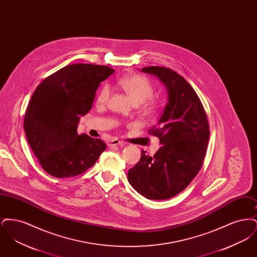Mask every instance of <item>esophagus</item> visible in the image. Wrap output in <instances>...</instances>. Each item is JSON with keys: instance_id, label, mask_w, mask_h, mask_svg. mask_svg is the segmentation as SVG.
I'll list each match as a JSON object with an SVG mask.
<instances>
[{"instance_id": "1", "label": "esophagus", "mask_w": 257, "mask_h": 257, "mask_svg": "<svg viewBox=\"0 0 257 257\" xmlns=\"http://www.w3.org/2000/svg\"><path fill=\"white\" fill-rule=\"evenodd\" d=\"M107 145L109 147H114V146H118V145L121 146V145H123V142L119 141L118 139H110L107 142Z\"/></svg>"}]
</instances>
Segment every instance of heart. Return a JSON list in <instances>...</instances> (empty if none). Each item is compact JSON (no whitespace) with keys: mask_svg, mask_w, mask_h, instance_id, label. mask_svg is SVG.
Wrapping results in <instances>:
<instances>
[{"mask_svg":"<svg viewBox=\"0 0 257 257\" xmlns=\"http://www.w3.org/2000/svg\"><path fill=\"white\" fill-rule=\"evenodd\" d=\"M117 85L136 104H142L143 109L148 114L155 112L158 109V102L152 98L154 94V86L147 76L141 74L126 76L118 80ZM110 95V86L103 85L98 90L96 96L98 104H106Z\"/></svg>","mask_w":257,"mask_h":257,"instance_id":"1","label":"heart"}]
</instances>
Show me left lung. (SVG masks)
Masks as SVG:
<instances>
[{
    "instance_id": "left-lung-1",
    "label": "left lung",
    "mask_w": 257,
    "mask_h": 257,
    "mask_svg": "<svg viewBox=\"0 0 257 257\" xmlns=\"http://www.w3.org/2000/svg\"><path fill=\"white\" fill-rule=\"evenodd\" d=\"M142 71L154 74L166 85L169 102L157 125L148 133L159 138V150L141 160L128 171V181L148 199H168L187 188L202 167L209 141V122L195 89L171 68L148 66Z\"/></svg>"
}]
</instances>
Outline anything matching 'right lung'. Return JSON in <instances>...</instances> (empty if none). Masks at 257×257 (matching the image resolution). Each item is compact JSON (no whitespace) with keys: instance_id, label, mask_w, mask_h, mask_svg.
<instances>
[{"instance_id":"1","label":"right lung","mask_w":257,"mask_h":257,"mask_svg":"<svg viewBox=\"0 0 257 257\" xmlns=\"http://www.w3.org/2000/svg\"><path fill=\"white\" fill-rule=\"evenodd\" d=\"M114 70L107 65L74 63L45 78L27 107L25 134L42 169L57 178L84 173L106 144L77 133L82 115L92 107L101 82Z\"/></svg>"}]
</instances>
